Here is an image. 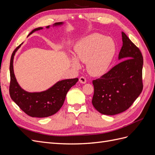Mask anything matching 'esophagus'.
<instances>
[{"label": "esophagus", "mask_w": 155, "mask_h": 155, "mask_svg": "<svg viewBox=\"0 0 155 155\" xmlns=\"http://www.w3.org/2000/svg\"><path fill=\"white\" fill-rule=\"evenodd\" d=\"M79 81L81 83H82V84H85V83H87V79H86V78H85V77H83V76H82V77L79 78Z\"/></svg>", "instance_id": "1"}]
</instances>
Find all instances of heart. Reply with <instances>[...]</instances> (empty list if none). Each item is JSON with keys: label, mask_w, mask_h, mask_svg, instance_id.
Wrapping results in <instances>:
<instances>
[{"label": "heart", "mask_w": 155, "mask_h": 155, "mask_svg": "<svg viewBox=\"0 0 155 155\" xmlns=\"http://www.w3.org/2000/svg\"><path fill=\"white\" fill-rule=\"evenodd\" d=\"M113 39L99 34L84 37L74 46L75 57L70 58L71 65L80 67L79 61L87 63L88 72L94 76H101L109 69L116 54Z\"/></svg>", "instance_id": "obj_1"}]
</instances>
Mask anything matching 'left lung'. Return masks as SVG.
I'll use <instances>...</instances> for the list:
<instances>
[{
	"instance_id": "1",
	"label": "left lung",
	"mask_w": 155,
	"mask_h": 155,
	"mask_svg": "<svg viewBox=\"0 0 155 155\" xmlns=\"http://www.w3.org/2000/svg\"><path fill=\"white\" fill-rule=\"evenodd\" d=\"M121 36L123 45L118 60L123 61L92 81L94 87L92 105L105 115L118 114L128 109L143 89L141 51L124 32H121Z\"/></svg>"
}]
</instances>
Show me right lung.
<instances>
[{"label": "right lung", "mask_w": 155, "mask_h": 155, "mask_svg": "<svg viewBox=\"0 0 155 155\" xmlns=\"http://www.w3.org/2000/svg\"><path fill=\"white\" fill-rule=\"evenodd\" d=\"M63 24V22H55L52 26H61ZM50 28V26H48L46 28L48 29ZM43 29V27L37 28L32 30L28 36L36 31ZM22 44L23 43L13 51L11 57L10 65L11 78L10 94L11 98L28 115L34 118H46L50 116L55 114L63 106L68 91L78 82V78L59 81L46 91L41 92H30L24 90L17 82L13 70L14 56Z\"/></svg>", "instance_id": "add662e5"}]
</instances>
